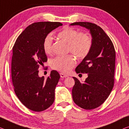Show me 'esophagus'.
<instances>
[{
    "instance_id": "34e87169",
    "label": "esophagus",
    "mask_w": 129,
    "mask_h": 129,
    "mask_svg": "<svg viewBox=\"0 0 129 129\" xmlns=\"http://www.w3.org/2000/svg\"><path fill=\"white\" fill-rule=\"evenodd\" d=\"M68 76L66 74H63V73H60V77H61V78H67V77H68Z\"/></svg>"
}]
</instances>
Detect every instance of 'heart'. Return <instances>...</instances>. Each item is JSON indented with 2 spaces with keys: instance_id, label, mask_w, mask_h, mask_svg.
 I'll list each match as a JSON object with an SVG mask.
<instances>
[{
  "instance_id": "heart-1",
  "label": "heart",
  "mask_w": 129,
  "mask_h": 129,
  "mask_svg": "<svg viewBox=\"0 0 129 129\" xmlns=\"http://www.w3.org/2000/svg\"><path fill=\"white\" fill-rule=\"evenodd\" d=\"M59 39L68 44V50L77 58L82 59L88 54L91 47V38L85 33H79L75 29L65 26L57 35ZM53 39L50 35L46 36L43 40V48L46 54L52 51ZM76 61L72 55L57 56L51 61V67L62 72H68L74 65Z\"/></svg>"
}]
</instances>
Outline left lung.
<instances>
[{
    "label": "left lung",
    "instance_id": "left-lung-1",
    "mask_svg": "<svg viewBox=\"0 0 129 129\" xmlns=\"http://www.w3.org/2000/svg\"><path fill=\"white\" fill-rule=\"evenodd\" d=\"M70 25L86 28L92 38L89 53L75 69L77 74H87L88 77L84 82L73 77V100L82 108L94 109L106 100L114 86L116 56L114 46L103 29L95 24L76 22Z\"/></svg>",
    "mask_w": 129,
    "mask_h": 129
}]
</instances>
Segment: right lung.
Returning a JSON list of instances; mask_svg holds the SVG:
<instances>
[{
  "mask_svg": "<svg viewBox=\"0 0 129 129\" xmlns=\"http://www.w3.org/2000/svg\"><path fill=\"white\" fill-rule=\"evenodd\" d=\"M62 25L58 22L34 23L18 36L13 48L11 77L15 93L25 106L35 112L47 109L54 101L59 74L53 70L45 79L39 76L38 70L47 60L43 48L44 39Z\"/></svg>",
  "mask_w": 129,
  "mask_h": 129,
  "instance_id": "right-lung-1",
  "label": "right lung"
}]
</instances>
